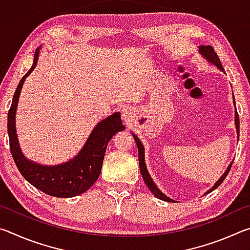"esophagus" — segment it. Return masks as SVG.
Returning a JSON list of instances; mask_svg holds the SVG:
<instances>
[{
    "mask_svg": "<svg viewBox=\"0 0 250 250\" xmlns=\"http://www.w3.org/2000/svg\"><path fill=\"white\" fill-rule=\"evenodd\" d=\"M122 116H124V119H125V122L126 121L129 122L130 119H131V117H132V110L129 109V108L124 109V111H122Z\"/></svg>",
    "mask_w": 250,
    "mask_h": 250,
    "instance_id": "obj_1",
    "label": "esophagus"
}]
</instances>
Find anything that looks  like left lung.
<instances>
[{"label":"left lung","instance_id":"obj_1","mask_svg":"<svg viewBox=\"0 0 250 250\" xmlns=\"http://www.w3.org/2000/svg\"><path fill=\"white\" fill-rule=\"evenodd\" d=\"M200 53H201V54L203 55V56H204L209 62H213L214 65H216L219 69L224 71L222 62H221V61H219V58H218V55H217L216 53H215V50L213 49V47H211V46H209V45H208V46H204V45L200 46ZM234 103H235V100H234ZM235 107H236V104H235ZM235 118H236V119H235V124H236V129H237V135H238V137H239V117H238V113H237V110H236V113H235ZM132 135H133L134 141H135V143H137V146H138V152H139V167H140V172H141V175H142V177H143V181H145V183L146 184L147 188H149L151 193L154 194V196H156V197L160 198V200H162V201H167V202H172V203H173L174 201L171 200L170 197H167V196L164 195V194H163L162 192H161L158 188H156V185L154 184V182L152 181V179L150 177V174H149V173H147V170H146V162H145V149H143L142 143L140 142V140H139L137 135H135V134H132ZM231 164H232V163H230L229 166H228L226 172L224 173L221 179H219V180L216 182V183H215V185L213 186V188H211L210 189H208V191L206 192V194H208V193H210L211 191H214L215 188H217L218 186L223 183V181L226 179L228 172H229V170H230Z\"/></svg>","mask_w":250,"mask_h":250}]
</instances>
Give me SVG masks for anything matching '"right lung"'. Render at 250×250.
I'll list each match as a JSON object with an SVG mask.
<instances>
[{
    "instance_id": "right-lung-1",
    "label": "right lung",
    "mask_w": 250,
    "mask_h": 250,
    "mask_svg": "<svg viewBox=\"0 0 250 250\" xmlns=\"http://www.w3.org/2000/svg\"><path fill=\"white\" fill-rule=\"evenodd\" d=\"M39 53L40 48H37L33 66L21 79L8 110L7 132L10 138V150L20 173L28 183L50 196L73 197L88 191L98 179L110 139L118 131L125 130V125H122L119 112L105 118L96 125L79 154L65 164L45 167L28 161L21 152L16 137L15 111L24 80L35 68Z\"/></svg>"
}]
</instances>
